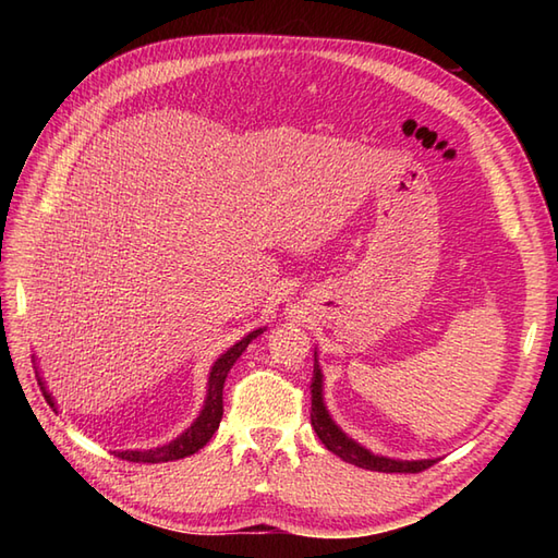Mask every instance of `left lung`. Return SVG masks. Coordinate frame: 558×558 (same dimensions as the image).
Listing matches in <instances>:
<instances>
[{
	"mask_svg": "<svg viewBox=\"0 0 558 558\" xmlns=\"http://www.w3.org/2000/svg\"><path fill=\"white\" fill-rule=\"evenodd\" d=\"M322 369L318 364H314V376H312V426L316 436L322 438V444L342 458L345 462H352V465L364 468V470H374V472H422L426 468H432L436 460H412V462H402V460H390L384 456H374L369 450L362 448L360 444H354L352 438L342 434L336 422L330 420V414L324 408V398H322Z\"/></svg>",
	"mask_w": 558,
	"mask_h": 558,
	"instance_id": "obj_1",
	"label": "left lung"
}]
</instances>
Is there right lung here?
I'll return each mask as SVG.
<instances>
[{
	"label": "right lung",
	"mask_w": 558,
	"mask_h": 558,
	"mask_svg": "<svg viewBox=\"0 0 558 558\" xmlns=\"http://www.w3.org/2000/svg\"><path fill=\"white\" fill-rule=\"evenodd\" d=\"M258 333H264V328L252 330L246 338H242L240 342H234V345L222 354V357L213 364L210 376H208V396H206V405L201 410L198 420L189 426V429L180 436L174 438L172 444H165L160 448H150V450H122V453H117L122 460L129 462H170V460H180L196 453L198 448H204L210 436L216 434V429L220 426L222 420V386H225V378H228V372L232 369V364L236 362V357L246 350L248 342H252ZM38 384L43 388V396L45 400L50 402L54 408V400L50 393H45V386L38 378Z\"/></svg>",
	"instance_id": "1"
}]
</instances>
